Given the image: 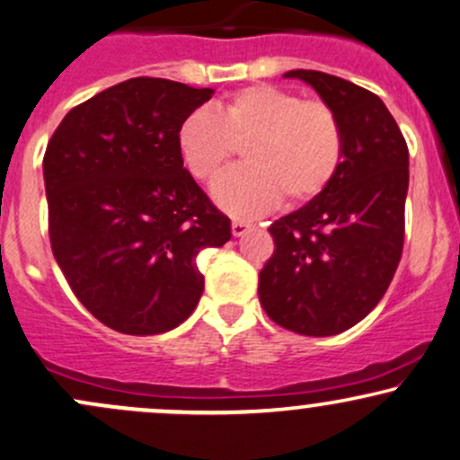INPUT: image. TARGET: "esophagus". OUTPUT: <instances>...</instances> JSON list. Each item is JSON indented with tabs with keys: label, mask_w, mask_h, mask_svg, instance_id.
Returning <instances> with one entry per match:
<instances>
[{
	"label": "esophagus",
	"mask_w": 460,
	"mask_h": 460,
	"mask_svg": "<svg viewBox=\"0 0 460 460\" xmlns=\"http://www.w3.org/2000/svg\"><path fill=\"white\" fill-rule=\"evenodd\" d=\"M251 226L252 225L246 223V220H234V223H231V234H234L235 237H240V235H244Z\"/></svg>",
	"instance_id": "1"
}]
</instances>
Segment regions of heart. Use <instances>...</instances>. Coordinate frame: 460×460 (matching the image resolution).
<instances>
[{
  "label": "heart",
  "mask_w": 460,
  "mask_h": 460,
  "mask_svg": "<svg viewBox=\"0 0 460 460\" xmlns=\"http://www.w3.org/2000/svg\"><path fill=\"white\" fill-rule=\"evenodd\" d=\"M235 143H248V164L220 175L212 197L237 218L268 212L283 197L291 208L313 201L339 173L345 149L332 107L274 85L237 90L216 113L195 109L175 132L181 164L199 181H212L220 173Z\"/></svg>",
  "instance_id": "b5f03b06"
}]
</instances>
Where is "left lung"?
Returning a JSON list of instances; mask_svg holds the SVG:
<instances>
[{"label": "left lung", "instance_id": "obj_1", "mask_svg": "<svg viewBox=\"0 0 460 460\" xmlns=\"http://www.w3.org/2000/svg\"><path fill=\"white\" fill-rule=\"evenodd\" d=\"M339 118L342 163L330 186L270 225L274 254L259 272V302L280 328L334 336L377 306L405 240L409 149L377 93L319 70H289Z\"/></svg>", "mask_w": 460, "mask_h": 460}]
</instances>
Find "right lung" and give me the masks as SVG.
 I'll use <instances>...</instances> for the list:
<instances>
[{
	"label": "right lung",
	"instance_id": "right-lung-1",
	"mask_svg": "<svg viewBox=\"0 0 460 460\" xmlns=\"http://www.w3.org/2000/svg\"><path fill=\"white\" fill-rule=\"evenodd\" d=\"M209 87L137 76L75 107L44 152L53 257L83 306L107 328L163 334L203 293L197 254L231 240L181 164L180 121Z\"/></svg>",
	"mask_w": 460,
	"mask_h": 460
}]
</instances>
